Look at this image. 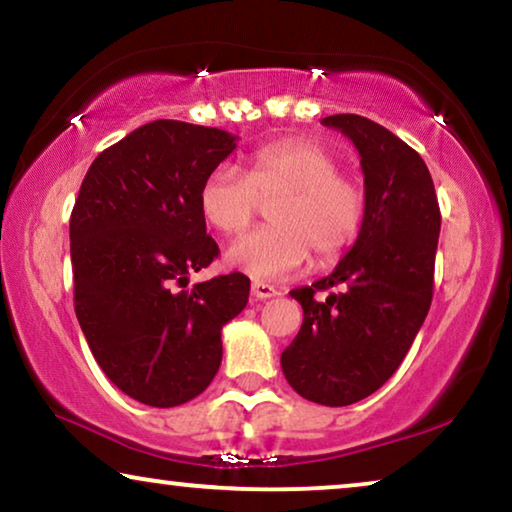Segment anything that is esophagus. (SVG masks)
<instances>
[{
    "mask_svg": "<svg viewBox=\"0 0 512 512\" xmlns=\"http://www.w3.org/2000/svg\"><path fill=\"white\" fill-rule=\"evenodd\" d=\"M251 296H254L256 300H268V298L277 296V289H275V286L265 284V282H254V284H251Z\"/></svg>",
    "mask_w": 512,
    "mask_h": 512,
    "instance_id": "obj_1",
    "label": "esophagus"
}]
</instances>
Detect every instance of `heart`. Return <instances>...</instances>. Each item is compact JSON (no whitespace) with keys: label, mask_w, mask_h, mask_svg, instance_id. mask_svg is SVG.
Listing matches in <instances>:
<instances>
[{"label":"heart","mask_w":512,"mask_h":512,"mask_svg":"<svg viewBox=\"0 0 512 512\" xmlns=\"http://www.w3.org/2000/svg\"><path fill=\"white\" fill-rule=\"evenodd\" d=\"M338 153L314 139H282L249 158L242 174L219 165L207 174L198 207L221 235H237L270 202L268 228L242 235L226 251L228 268L254 279L296 272L314 251L321 265L335 263L366 221V184L342 172Z\"/></svg>","instance_id":"1"}]
</instances>
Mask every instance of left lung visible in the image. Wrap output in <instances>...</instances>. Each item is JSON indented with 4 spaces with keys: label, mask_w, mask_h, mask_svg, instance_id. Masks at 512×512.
<instances>
[{
    "label": "left lung",
    "mask_w": 512,
    "mask_h": 512,
    "mask_svg": "<svg viewBox=\"0 0 512 512\" xmlns=\"http://www.w3.org/2000/svg\"><path fill=\"white\" fill-rule=\"evenodd\" d=\"M321 123L359 151L366 221L331 275L291 291L303 326L282 352V370L307 401L342 408L396 373L429 314L440 207L429 167L394 132L356 114ZM328 288L336 291L316 298Z\"/></svg>",
    "instance_id": "1"
}]
</instances>
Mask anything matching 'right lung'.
<instances>
[{"label":"right lung","mask_w":512,"mask_h":512,"mask_svg":"<svg viewBox=\"0 0 512 512\" xmlns=\"http://www.w3.org/2000/svg\"><path fill=\"white\" fill-rule=\"evenodd\" d=\"M226 130L153 121L104 149L69 219L74 310L90 352L123 394L174 408L221 366V328L244 310L249 277L188 286L219 247L198 193L235 149Z\"/></svg>","instance_id":"add662e5"}]
</instances>
